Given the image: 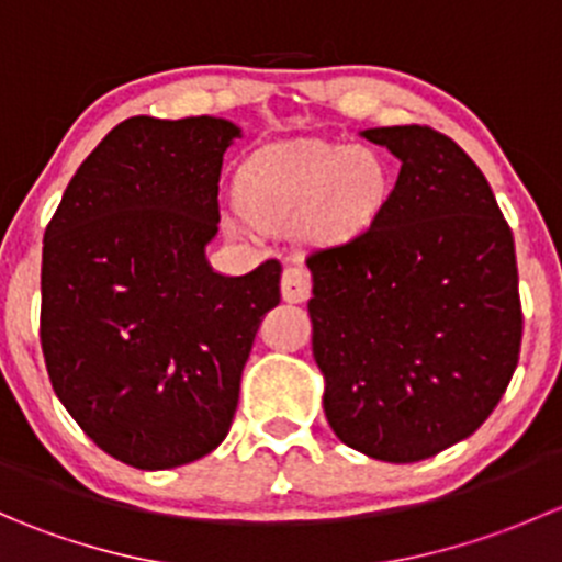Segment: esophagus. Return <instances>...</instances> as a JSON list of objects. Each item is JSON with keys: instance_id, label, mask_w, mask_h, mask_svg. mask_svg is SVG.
<instances>
[{"instance_id": "obj_1", "label": "esophagus", "mask_w": 562, "mask_h": 562, "mask_svg": "<svg viewBox=\"0 0 562 562\" xmlns=\"http://www.w3.org/2000/svg\"><path fill=\"white\" fill-rule=\"evenodd\" d=\"M310 291H313V280H310L307 269H302V266H288L282 271V299L285 302H304V299H310Z\"/></svg>"}]
</instances>
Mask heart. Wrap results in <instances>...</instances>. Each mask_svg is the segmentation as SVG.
Segmentation results:
<instances>
[{
    "mask_svg": "<svg viewBox=\"0 0 562 562\" xmlns=\"http://www.w3.org/2000/svg\"><path fill=\"white\" fill-rule=\"evenodd\" d=\"M391 190L386 162L364 146L307 144L260 151L239 179L247 217L277 225L313 209L317 234L350 239L370 228Z\"/></svg>",
    "mask_w": 562,
    "mask_h": 562,
    "instance_id": "1",
    "label": "heart"
}]
</instances>
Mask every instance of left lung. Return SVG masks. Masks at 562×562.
I'll return each mask as SVG.
<instances>
[{"label": "left lung", "instance_id": "left-lung-1", "mask_svg": "<svg viewBox=\"0 0 562 562\" xmlns=\"http://www.w3.org/2000/svg\"><path fill=\"white\" fill-rule=\"evenodd\" d=\"M402 168L370 228L307 255L323 411L350 449L418 462L473 435L522 345L514 236L473 160L427 124L364 130Z\"/></svg>", "mask_w": 562, "mask_h": 562}]
</instances>
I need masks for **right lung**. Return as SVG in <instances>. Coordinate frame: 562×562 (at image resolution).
I'll return each mask as SVG.
<instances>
[{
	"instance_id": "right-lung-1",
	"label": "right lung",
	"mask_w": 562,
	"mask_h": 562,
	"mask_svg": "<svg viewBox=\"0 0 562 562\" xmlns=\"http://www.w3.org/2000/svg\"><path fill=\"white\" fill-rule=\"evenodd\" d=\"M225 119L116 124L50 217L40 271L45 370L78 427L140 470L217 449L239 405L260 321L280 304V260L245 277L206 263Z\"/></svg>"
}]
</instances>
